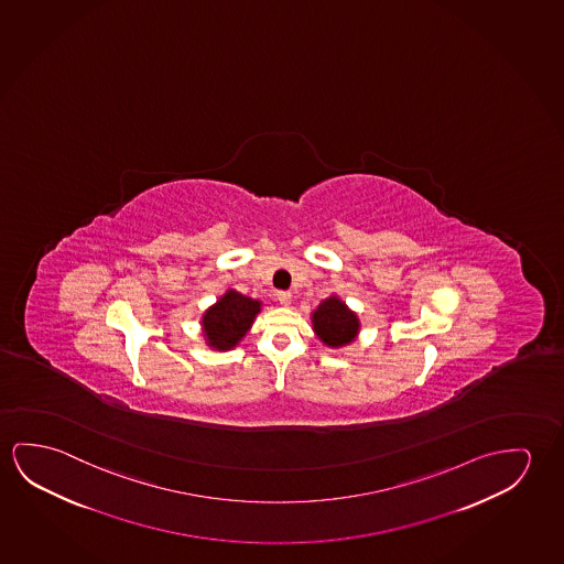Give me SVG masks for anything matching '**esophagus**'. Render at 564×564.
<instances>
[{
    "label": "esophagus",
    "mask_w": 564,
    "mask_h": 564,
    "mask_svg": "<svg viewBox=\"0 0 564 564\" xmlns=\"http://www.w3.org/2000/svg\"><path fill=\"white\" fill-rule=\"evenodd\" d=\"M278 301L279 304H283V306H289V304L293 303V295H291L289 291H279Z\"/></svg>",
    "instance_id": "1"
}]
</instances>
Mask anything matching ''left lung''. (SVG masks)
<instances>
[{"label": "left lung", "mask_w": 564, "mask_h": 564, "mask_svg": "<svg viewBox=\"0 0 564 564\" xmlns=\"http://www.w3.org/2000/svg\"><path fill=\"white\" fill-rule=\"evenodd\" d=\"M311 318H313L314 334L321 338L324 346L332 349L349 346L361 328L357 314L338 295L324 299L316 306Z\"/></svg>", "instance_id": "1"}]
</instances>
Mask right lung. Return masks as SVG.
Segmentation results:
<instances>
[{"label": "right lung", "instance_id": "add662e5", "mask_svg": "<svg viewBox=\"0 0 564 564\" xmlns=\"http://www.w3.org/2000/svg\"><path fill=\"white\" fill-rule=\"evenodd\" d=\"M261 313V301L243 296L228 289L217 303L210 304L200 316V328L208 347L217 351L235 349L248 334L256 316Z\"/></svg>", "mask_w": 564, "mask_h": 564}]
</instances>
